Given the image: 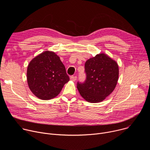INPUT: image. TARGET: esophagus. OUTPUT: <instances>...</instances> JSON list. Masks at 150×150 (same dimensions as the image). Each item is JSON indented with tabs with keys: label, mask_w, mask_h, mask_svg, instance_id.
<instances>
[{
	"label": "esophagus",
	"mask_w": 150,
	"mask_h": 150,
	"mask_svg": "<svg viewBox=\"0 0 150 150\" xmlns=\"http://www.w3.org/2000/svg\"><path fill=\"white\" fill-rule=\"evenodd\" d=\"M70 79H71V80L72 81H75L76 79V76H71L70 77Z\"/></svg>",
	"instance_id": "1"
}]
</instances>
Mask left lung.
<instances>
[{
	"mask_svg": "<svg viewBox=\"0 0 150 150\" xmlns=\"http://www.w3.org/2000/svg\"><path fill=\"white\" fill-rule=\"evenodd\" d=\"M86 80L78 82L81 96L90 103L103 101L115 90L119 78L117 62L106 54L100 53L85 63Z\"/></svg>",
	"mask_w": 150,
	"mask_h": 150,
	"instance_id": "8db88e82",
	"label": "left lung"
}]
</instances>
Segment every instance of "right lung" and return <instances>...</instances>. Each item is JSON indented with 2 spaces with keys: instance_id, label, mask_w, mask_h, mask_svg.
<instances>
[{
  "instance_id": "obj_1",
  "label": "right lung",
  "mask_w": 150,
  "mask_h": 150,
  "mask_svg": "<svg viewBox=\"0 0 150 150\" xmlns=\"http://www.w3.org/2000/svg\"><path fill=\"white\" fill-rule=\"evenodd\" d=\"M27 78L31 92L41 100L58 96L69 81L60 57L52 51H45L33 59L27 68Z\"/></svg>"
}]
</instances>
